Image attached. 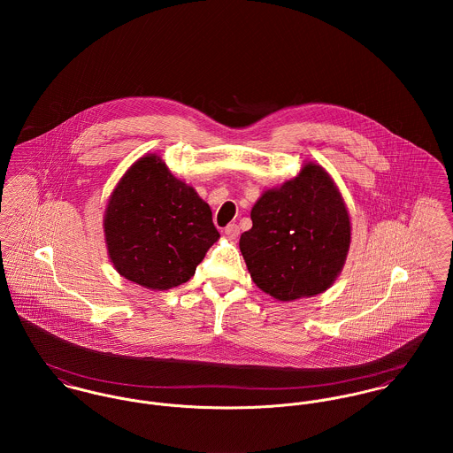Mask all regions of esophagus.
I'll return each instance as SVG.
<instances>
[{
    "label": "esophagus",
    "instance_id": "esophagus-1",
    "mask_svg": "<svg viewBox=\"0 0 453 453\" xmlns=\"http://www.w3.org/2000/svg\"><path fill=\"white\" fill-rule=\"evenodd\" d=\"M239 225H235V223H232V225H228L226 228H225V235L230 239V241H234V239H237L239 237Z\"/></svg>",
    "mask_w": 453,
    "mask_h": 453
}]
</instances>
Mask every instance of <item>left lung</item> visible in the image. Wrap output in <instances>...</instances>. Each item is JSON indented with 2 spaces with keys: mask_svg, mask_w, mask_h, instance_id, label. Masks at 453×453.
Instances as JSON below:
<instances>
[{
  "mask_svg": "<svg viewBox=\"0 0 453 453\" xmlns=\"http://www.w3.org/2000/svg\"><path fill=\"white\" fill-rule=\"evenodd\" d=\"M239 241L253 282L279 302L321 295L340 275L350 248L345 200L326 169L307 162L251 209Z\"/></svg>",
  "mask_w": 453,
  "mask_h": 453,
  "instance_id": "left-lung-1",
  "label": "left lung"
}]
</instances>
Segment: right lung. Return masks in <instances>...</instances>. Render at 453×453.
<instances>
[{
    "instance_id": "add662e5",
    "label": "right lung",
    "mask_w": 453,
    "mask_h": 453,
    "mask_svg": "<svg viewBox=\"0 0 453 453\" xmlns=\"http://www.w3.org/2000/svg\"><path fill=\"white\" fill-rule=\"evenodd\" d=\"M103 226L115 270L153 291L190 280L219 239L209 203L155 153L135 160L120 178Z\"/></svg>"
}]
</instances>
